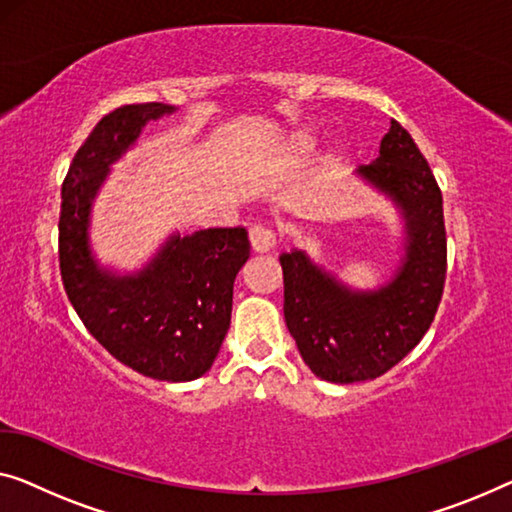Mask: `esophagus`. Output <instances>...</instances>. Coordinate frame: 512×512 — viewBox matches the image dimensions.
<instances>
[{
  "label": "esophagus",
  "mask_w": 512,
  "mask_h": 512,
  "mask_svg": "<svg viewBox=\"0 0 512 512\" xmlns=\"http://www.w3.org/2000/svg\"><path fill=\"white\" fill-rule=\"evenodd\" d=\"M248 239H250V246H253L255 253L259 255L271 253V250L276 248V234L266 230V227H253V230L248 232Z\"/></svg>",
  "instance_id": "esophagus-1"
}]
</instances>
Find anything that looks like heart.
Returning a JSON list of instances; mask_svg holds the SVG:
<instances>
[{
  "instance_id": "obj_1",
  "label": "heart",
  "mask_w": 512,
  "mask_h": 512,
  "mask_svg": "<svg viewBox=\"0 0 512 512\" xmlns=\"http://www.w3.org/2000/svg\"><path fill=\"white\" fill-rule=\"evenodd\" d=\"M315 149H317L315 135H312L310 131H296L280 144L278 158L287 160V163H296V160L310 156Z\"/></svg>"
}]
</instances>
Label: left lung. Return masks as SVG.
I'll list each match as a JSON object with an SVG mask.
<instances>
[{"instance_id":"1","label":"left lung","mask_w":512,"mask_h":512,"mask_svg":"<svg viewBox=\"0 0 512 512\" xmlns=\"http://www.w3.org/2000/svg\"><path fill=\"white\" fill-rule=\"evenodd\" d=\"M356 179L391 202L400 220L398 264L375 287H352L305 250L280 255L285 322L305 365L331 384L384 375L430 329L446 280L441 190L398 121Z\"/></svg>"}]
</instances>
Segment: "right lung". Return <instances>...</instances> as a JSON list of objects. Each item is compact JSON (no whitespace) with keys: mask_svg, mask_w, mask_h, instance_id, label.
I'll use <instances>...</instances> for the list:
<instances>
[{"mask_svg":"<svg viewBox=\"0 0 512 512\" xmlns=\"http://www.w3.org/2000/svg\"><path fill=\"white\" fill-rule=\"evenodd\" d=\"M174 105L137 103L98 121L61 186L59 266L87 331L128 368L158 381L207 375L232 319L234 280L250 257L243 227L172 232L140 269L103 264L91 246L94 202L149 121Z\"/></svg>","mask_w":512,"mask_h":512,"instance_id":"1","label":"right lung"}]
</instances>
